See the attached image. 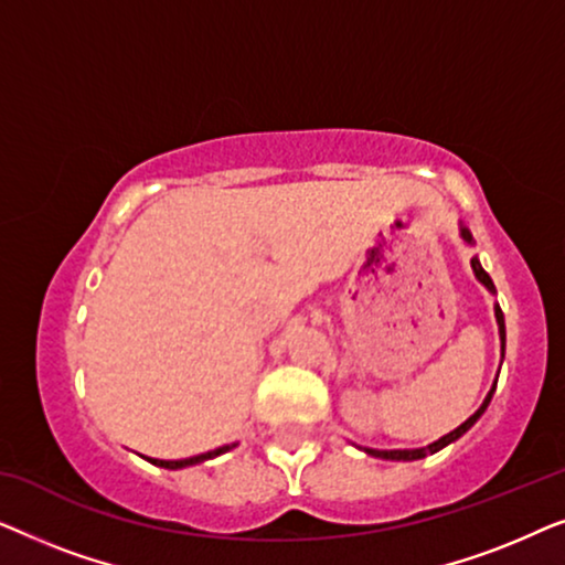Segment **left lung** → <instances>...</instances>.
I'll list each match as a JSON object with an SVG mask.
<instances>
[{
	"label": "left lung",
	"instance_id": "8db88e82",
	"mask_svg": "<svg viewBox=\"0 0 565 565\" xmlns=\"http://www.w3.org/2000/svg\"><path fill=\"white\" fill-rule=\"evenodd\" d=\"M460 238H462V242H466V244H473V236H470V231H468L466 226H462V223H460ZM470 267H473L476 280L481 282L486 290H489V292H497V288H493V282H491L489 273H486V269L481 267V262H478V257L470 259ZM493 316H497V323H499V339H501V352H504V347H507V329H504V313H501L499 303H493ZM497 381H499V375H497ZM497 381H493L491 391H489V396L483 398V404L478 406V412H476L473 416H468V419L462 422L458 429H452L450 435L439 437L437 443H431V445H427V447H416V450H373V447H360V450H362V452H367V455H373V458H383V460H422V458H427V455H435V452H439V450H443V447L452 445L455 439H460L462 435H466V431H468L470 427H473V424H476L478 419H481L483 412H486V408H489V404H491L493 391H497Z\"/></svg>",
	"mask_w": 565,
	"mask_h": 565
}]
</instances>
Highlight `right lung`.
Segmentation results:
<instances>
[{
    "label": "right lung",
    "instance_id": "1",
    "mask_svg": "<svg viewBox=\"0 0 565 565\" xmlns=\"http://www.w3.org/2000/svg\"><path fill=\"white\" fill-rule=\"evenodd\" d=\"M234 445H223V447H215V450L211 452H203V455H192V458H184V460H157V458H146L149 462H153V466L159 468H169V470H180V468H190V466H198V462H205V460H213L218 458V455L234 450Z\"/></svg>",
    "mask_w": 565,
    "mask_h": 565
}]
</instances>
